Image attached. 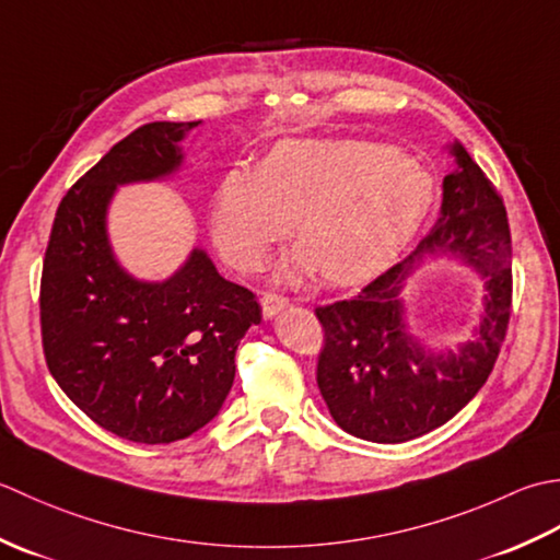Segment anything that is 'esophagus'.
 Instances as JSON below:
<instances>
[{
  "label": "esophagus",
  "mask_w": 560,
  "mask_h": 560,
  "mask_svg": "<svg viewBox=\"0 0 560 560\" xmlns=\"http://www.w3.org/2000/svg\"><path fill=\"white\" fill-rule=\"evenodd\" d=\"M290 304V300L284 294H276V292H264V296H260V306H264V316L266 318H272L280 310H284V306Z\"/></svg>",
  "instance_id": "1"
}]
</instances>
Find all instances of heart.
<instances>
[{
	"mask_svg": "<svg viewBox=\"0 0 560 560\" xmlns=\"http://www.w3.org/2000/svg\"><path fill=\"white\" fill-rule=\"evenodd\" d=\"M435 200V180L413 156L368 140H284L258 168L226 171L212 198V238L238 272L264 268L292 232L302 246L288 278L322 270L355 284L389 268L413 242Z\"/></svg>",
	"mask_w": 560,
	"mask_h": 560,
	"instance_id": "b5f03b06",
	"label": "heart"
}]
</instances>
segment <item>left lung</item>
Masks as SVG:
<instances>
[{
  "label": "left lung",
  "instance_id": "8db88e82",
  "mask_svg": "<svg viewBox=\"0 0 560 560\" xmlns=\"http://www.w3.org/2000/svg\"><path fill=\"white\" fill-rule=\"evenodd\" d=\"M442 217L410 254L350 296L316 306L324 328L316 384L350 435L396 444L447 423L493 372L512 306V244L503 196L469 152L454 142ZM462 253L487 278L479 338L456 353H432L405 328L402 282L428 253Z\"/></svg>",
  "mask_w": 560,
  "mask_h": 560
}]
</instances>
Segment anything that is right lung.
<instances>
[{"mask_svg": "<svg viewBox=\"0 0 560 560\" xmlns=\"http://www.w3.org/2000/svg\"><path fill=\"white\" fill-rule=\"evenodd\" d=\"M200 120L147 122L101 156L55 212L40 276L43 355L60 389L122 440L168 444L208 425L234 384V355L260 322L256 294L196 248L174 278L140 282L110 254L106 208L130 180L180 164Z\"/></svg>", "mask_w": 560, "mask_h": 560, "instance_id": "add662e5", "label": "right lung"}]
</instances>
